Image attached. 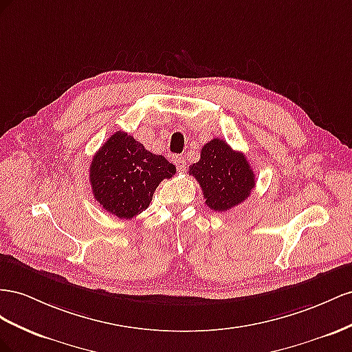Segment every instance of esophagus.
<instances>
[{
	"mask_svg": "<svg viewBox=\"0 0 352 352\" xmlns=\"http://www.w3.org/2000/svg\"><path fill=\"white\" fill-rule=\"evenodd\" d=\"M174 164L179 173H182V170H184V168H186V159L182 156H174Z\"/></svg>",
	"mask_w": 352,
	"mask_h": 352,
	"instance_id": "1",
	"label": "esophagus"
}]
</instances>
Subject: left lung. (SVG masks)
Wrapping results in <instances>:
<instances>
[{
    "label": "left lung",
    "mask_w": 352,
    "mask_h": 352,
    "mask_svg": "<svg viewBox=\"0 0 352 352\" xmlns=\"http://www.w3.org/2000/svg\"><path fill=\"white\" fill-rule=\"evenodd\" d=\"M202 187L205 204L215 212H226L250 196L255 174L242 152H236L219 138L200 150L199 162L188 168Z\"/></svg>",
    "instance_id": "8db88e82"
}]
</instances>
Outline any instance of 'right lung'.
Here are the masks:
<instances>
[{
    "label": "right lung",
    "instance_id": "obj_1",
    "mask_svg": "<svg viewBox=\"0 0 352 352\" xmlns=\"http://www.w3.org/2000/svg\"><path fill=\"white\" fill-rule=\"evenodd\" d=\"M175 166L118 131L98 148L89 166L94 199L109 214L131 219L146 210L159 183L173 178Z\"/></svg>",
    "mask_w": 352,
    "mask_h": 352
}]
</instances>
